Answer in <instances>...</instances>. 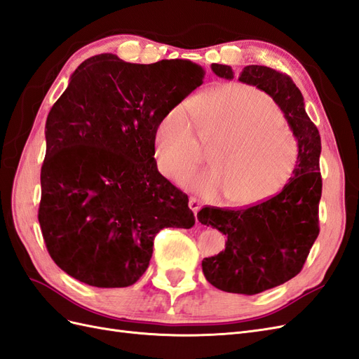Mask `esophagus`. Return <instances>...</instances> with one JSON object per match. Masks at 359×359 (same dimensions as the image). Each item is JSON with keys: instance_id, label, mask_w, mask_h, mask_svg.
<instances>
[{"instance_id": "1", "label": "esophagus", "mask_w": 359, "mask_h": 359, "mask_svg": "<svg viewBox=\"0 0 359 359\" xmlns=\"http://www.w3.org/2000/svg\"><path fill=\"white\" fill-rule=\"evenodd\" d=\"M188 205H189V209L192 210V212H194V214L197 215V212H198V209L201 208V201H200L198 198H196V197H189V201H188Z\"/></svg>"}]
</instances>
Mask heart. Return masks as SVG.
<instances>
[{
	"mask_svg": "<svg viewBox=\"0 0 359 359\" xmlns=\"http://www.w3.org/2000/svg\"><path fill=\"white\" fill-rule=\"evenodd\" d=\"M191 107L202 139L222 141L213 154L215 168L190 172L201 161V143L193 109L179 103L165 112L154 130L156 161L165 177H183L182 185L200 196L223 194L232 206L262 203L291 180L300 158L299 142L267 94L238 83L223 85L192 98Z\"/></svg>",
	"mask_w": 359,
	"mask_h": 359,
	"instance_id": "obj_1",
	"label": "heart"
}]
</instances>
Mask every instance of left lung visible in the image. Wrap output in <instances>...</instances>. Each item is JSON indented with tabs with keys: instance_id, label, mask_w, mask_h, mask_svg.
I'll use <instances>...</instances> for the list:
<instances>
[{
	"instance_id": "obj_1",
	"label": "left lung",
	"mask_w": 359,
	"mask_h": 359,
	"mask_svg": "<svg viewBox=\"0 0 359 359\" xmlns=\"http://www.w3.org/2000/svg\"><path fill=\"white\" fill-rule=\"evenodd\" d=\"M218 77L233 79L227 65L212 63ZM238 80L267 92L280 107L297 137L300 158L291 180L279 194L241 209L206 206L198 222L226 235V249L201 262L215 288L253 296L297 276L317 240L321 198V141L300 89L290 76L262 65L245 67Z\"/></svg>"
}]
</instances>
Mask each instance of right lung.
Listing matches in <instances>:
<instances>
[{
    "mask_svg": "<svg viewBox=\"0 0 359 359\" xmlns=\"http://www.w3.org/2000/svg\"><path fill=\"white\" fill-rule=\"evenodd\" d=\"M189 60H85L53 104L41 170L39 224L51 259L98 288L133 285L163 227L189 229L188 196L154 159L161 118L203 83Z\"/></svg>",
    "mask_w": 359,
    "mask_h": 359,
    "instance_id": "obj_1",
    "label": "right lung"
}]
</instances>
